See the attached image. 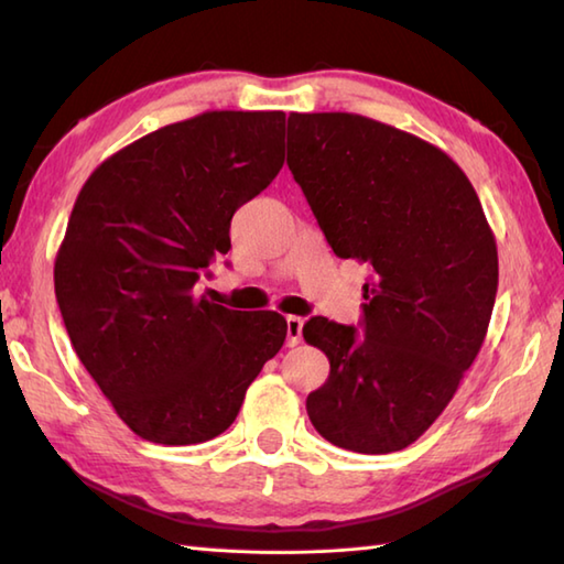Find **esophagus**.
Returning a JSON list of instances; mask_svg holds the SVG:
<instances>
[{
	"mask_svg": "<svg viewBox=\"0 0 564 564\" xmlns=\"http://www.w3.org/2000/svg\"><path fill=\"white\" fill-rule=\"evenodd\" d=\"M302 326H304V318L302 316H286V346L294 348L302 344Z\"/></svg>",
	"mask_w": 564,
	"mask_h": 564,
	"instance_id": "1",
	"label": "esophagus"
}]
</instances>
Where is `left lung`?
Segmentation results:
<instances>
[{
    "label": "left lung",
    "instance_id": "obj_1",
    "mask_svg": "<svg viewBox=\"0 0 564 564\" xmlns=\"http://www.w3.org/2000/svg\"><path fill=\"white\" fill-rule=\"evenodd\" d=\"M286 166L338 258L373 268L356 326L302 334L332 373L306 398L336 447L400 452L430 430L484 344L498 252L469 178L437 147L350 112H292Z\"/></svg>",
    "mask_w": 564,
    "mask_h": 564
}]
</instances>
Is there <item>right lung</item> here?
Returning a JSON list of instances; mask_svg holds the SVG:
<instances>
[{
    "label": "right lung",
    "instance_id": "right-lung-1",
    "mask_svg": "<svg viewBox=\"0 0 564 564\" xmlns=\"http://www.w3.org/2000/svg\"><path fill=\"white\" fill-rule=\"evenodd\" d=\"M284 112L216 110L166 124L95 169L53 268L80 364L120 420L154 444L226 432L284 344L278 312L196 300L230 250V218L284 164Z\"/></svg>",
    "mask_w": 564,
    "mask_h": 564
}]
</instances>
